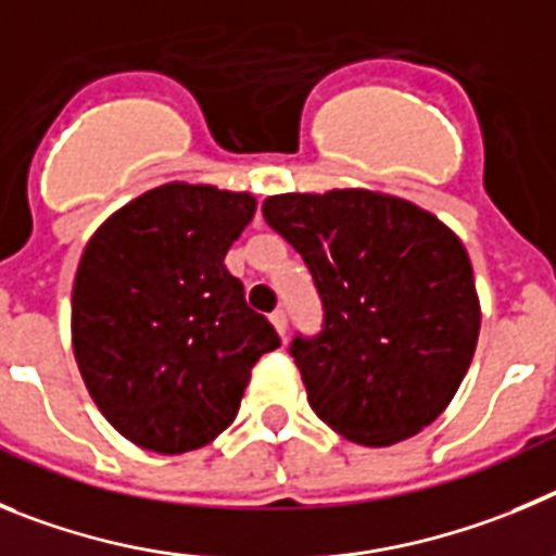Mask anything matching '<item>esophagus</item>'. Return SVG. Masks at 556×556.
Masks as SVG:
<instances>
[{
    "instance_id": "esophagus-1",
    "label": "esophagus",
    "mask_w": 556,
    "mask_h": 556,
    "mask_svg": "<svg viewBox=\"0 0 556 556\" xmlns=\"http://www.w3.org/2000/svg\"><path fill=\"white\" fill-rule=\"evenodd\" d=\"M271 324H274V329H277V332L282 334V340H285V334H288V313H285V309H274V313H271Z\"/></svg>"
}]
</instances>
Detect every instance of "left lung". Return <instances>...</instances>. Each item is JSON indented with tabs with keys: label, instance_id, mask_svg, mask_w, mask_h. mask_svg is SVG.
<instances>
[{
	"label": "left lung",
	"instance_id": "obj_1",
	"mask_svg": "<svg viewBox=\"0 0 556 556\" xmlns=\"http://www.w3.org/2000/svg\"><path fill=\"white\" fill-rule=\"evenodd\" d=\"M307 263L324 329L293 338L307 402L359 446L421 432L457 393L477 352L479 309L463 241L429 210L365 188L263 202Z\"/></svg>",
	"mask_w": 556,
	"mask_h": 556
}]
</instances>
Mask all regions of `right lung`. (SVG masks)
Here are the masks:
<instances>
[{"label": "right lung", "instance_id": "right-lung-1", "mask_svg": "<svg viewBox=\"0 0 556 556\" xmlns=\"http://www.w3.org/2000/svg\"><path fill=\"white\" fill-rule=\"evenodd\" d=\"M254 210L252 193L166 182L116 210L85 247L74 357L99 413L135 446H207L235 421L254 363L279 346L224 266Z\"/></svg>", "mask_w": 556, "mask_h": 556}]
</instances>
